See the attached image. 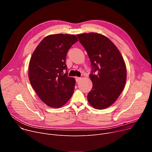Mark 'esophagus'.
Listing matches in <instances>:
<instances>
[{"label": "esophagus", "instance_id": "34e87169", "mask_svg": "<svg viewBox=\"0 0 152 152\" xmlns=\"http://www.w3.org/2000/svg\"><path fill=\"white\" fill-rule=\"evenodd\" d=\"M75 79H76V82H78L81 79V77H75Z\"/></svg>", "mask_w": 152, "mask_h": 152}]
</instances>
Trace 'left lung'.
<instances>
[{"mask_svg":"<svg viewBox=\"0 0 152 152\" xmlns=\"http://www.w3.org/2000/svg\"><path fill=\"white\" fill-rule=\"evenodd\" d=\"M87 52L92 71L93 88L87 96L90 104L97 110L113 104L123 91L126 81V67L122 55L114 43L97 33L77 34Z\"/></svg>","mask_w":152,"mask_h":152,"instance_id":"8db88e82","label":"left lung"}]
</instances>
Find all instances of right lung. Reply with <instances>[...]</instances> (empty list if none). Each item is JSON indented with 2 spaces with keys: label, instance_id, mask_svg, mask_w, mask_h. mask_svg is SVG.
Wrapping results in <instances>:
<instances>
[{
  "label": "right lung",
  "instance_id": "add662e5",
  "mask_svg": "<svg viewBox=\"0 0 152 152\" xmlns=\"http://www.w3.org/2000/svg\"><path fill=\"white\" fill-rule=\"evenodd\" d=\"M77 41L75 35H48L39 42L31 58L30 83L39 99L50 107L62 106L73 94L76 81L67 75L66 60L69 49Z\"/></svg>",
  "mask_w": 152,
  "mask_h": 152
}]
</instances>
